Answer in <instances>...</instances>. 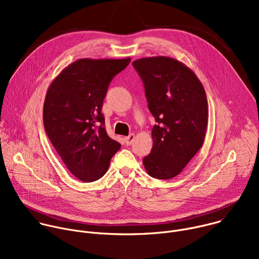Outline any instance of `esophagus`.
<instances>
[{
    "mask_svg": "<svg viewBox=\"0 0 259 259\" xmlns=\"http://www.w3.org/2000/svg\"><path fill=\"white\" fill-rule=\"evenodd\" d=\"M134 139H135V135H134V134H130V135H128V136L124 137L125 143H126L127 145H130V144H132V142L134 141Z\"/></svg>",
    "mask_w": 259,
    "mask_h": 259,
    "instance_id": "esophagus-1",
    "label": "esophagus"
}]
</instances>
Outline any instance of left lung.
Here are the masks:
<instances>
[{
	"instance_id": "left-lung-1",
	"label": "left lung",
	"mask_w": 259,
	"mask_h": 259,
	"mask_svg": "<svg viewBox=\"0 0 259 259\" xmlns=\"http://www.w3.org/2000/svg\"><path fill=\"white\" fill-rule=\"evenodd\" d=\"M132 64L158 123L152 130V152L142 161L144 168L154 178H173L204 143L208 125L205 89L196 73L177 59L144 57Z\"/></svg>"
}]
</instances>
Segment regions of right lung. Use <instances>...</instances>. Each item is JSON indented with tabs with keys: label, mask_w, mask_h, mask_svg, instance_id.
Returning <instances> with one entry per match:
<instances>
[{
	"label": "right lung",
	"mask_w": 259,
	"mask_h": 259,
	"mask_svg": "<svg viewBox=\"0 0 259 259\" xmlns=\"http://www.w3.org/2000/svg\"><path fill=\"white\" fill-rule=\"evenodd\" d=\"M131 58L73 61L50 84L44 102L45 131L70 173L84 182L102 177L121 144L110 138L101 114L113 78Z\"/></svg>",
	"instance_id": "add662e5"
}]
</instances>
